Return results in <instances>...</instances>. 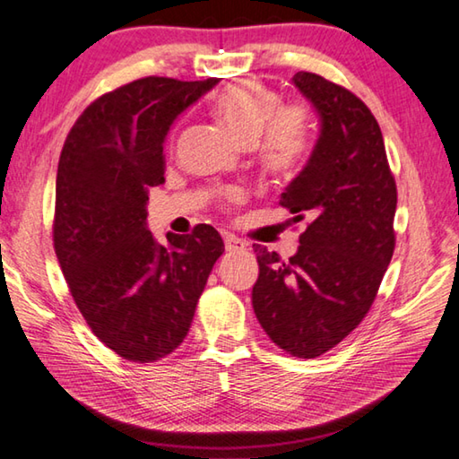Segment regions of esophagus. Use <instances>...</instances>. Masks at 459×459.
<instances>
[{"instance_id": "1", "label": "esophagus", "mask_w": 459, "mask_h": 459, "mask_svg": "<svg viewBox=\"0 0 459 459\" xmlns=\"http://www.w3.org/2000/svg\"><path fill=\"white\" fill-rule=\"evenodd\" d=\"M223 242H225V250H228V252H244L246 246H247L244 239H239V238L231 236V234L225 236Z\"/></svg>"}]
</instances>
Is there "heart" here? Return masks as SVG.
Segmentation results:
<instances>
[{
    "label": "heart",
    "instance_id": "b5f03b06",
    "mask_svg": "<svg viewBox=\"0 0 459 459\" xmlns=\"http://www.w3.org/2000/svg\"><path fill=\"white\" fill-rule=\"evenodd\" d=\"M213 115L244 144H255V157L268 175L294 173L310 151L304 112L282 107L280 94L254 78L231 82L215 96Z\"/></svg>",
    "mask_w": 459,
    "mask_h": 459
}]
</instances>
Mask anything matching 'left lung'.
Listing matches in <instances>:
<instances>
[{
  "instance_id": "1",
  "label": "left lung",
  "mask_w": 459,
  "mask_h": 459,
  "mask_svg": "<svg viewBox=\"0 0 459 459\" xmlns=\"http://www.w3.org/2000/svg\"><path fill=\"white\" fill-rule=\"evenodd\" d=\"M294 86L318 112L308 163L282 193L294 220L307 217L286 262L255 246V318L280 349L315 359L336 347L371 308L395 250L397 185L379 123L367 104L326 78L299 72Z\"/></svg>"
}]
</instances>
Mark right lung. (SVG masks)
Listing matches in <instances>:
<instances>
[{
	"label": "right lung",
	"instance_id": "right-lung-1",
	"mask_svg": "<svg viewBox=\"0 0 459 459\" xmlns=\"http://www.w3.org/2000/svg\"><path fill=\"white\" fill-rule=\"evenodd\" d=\"M220 82L147 76L102 94L78 117L56 175L54 250L86 325L133 363L179 347L223 239L212 225L147 228L149 189L165 183L163 144L175 118Z\"/></svg>",
	"mask_w": 459,
	"mask_h": 459
}]
</instances>
